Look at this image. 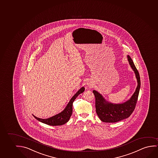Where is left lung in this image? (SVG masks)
Segmentation results:
<instances>
[{
	"instance_id": "obj_1",
	"label": "left lung",
	"mask_w": 158,
	"mask_h": 158,
	"mask_svg": "<svg viewBox=\"0 0 158 158\" xmlns=\"http://www.w3.org/2000/svg\"><path fill=\"white\" fill-rule=\"evenodd\" d=\"M127 57L129 64L135 73L138 82L135 91L128 101L122 104H113L107 102L98 91H93L95 97L96 111L103 122L114 123L124 120L131 116L135 108L141 85L140 75L131 57L128 55Z\"/></svg>"
}]
</instances>
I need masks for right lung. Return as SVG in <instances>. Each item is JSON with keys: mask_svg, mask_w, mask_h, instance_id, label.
Here are the masks:
<instances>
[{"mask_svg": "<svg viewBox=\"0 0 158 158\" xmlns=\"http://www.w3.org/2000/svg\"><path fill=\"white\" fill-rule=\"evenodd\" d=\"M85 88L84 87H82L73 96L70 100L68 104L67 105V107H65L64 110L62 111L60 113L53 116L52 117L48 118L47 119H42L40 118H37L35 116L33 115L34 118H36L37 120L40 122H43L47 125L50 126H60L65 124L69 121L70 116L73 113V103L78 95L82 93L85 91Z\"/></svg>", "mask_w": 158, "mask_h": 158, "instance_id": "add662e5", "label": "right lung"}]
</instances>
